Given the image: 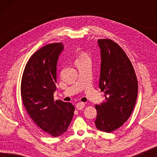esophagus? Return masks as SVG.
Segmentation results:
<instances>
[{
    "label": "esophagus",
    "mask_w": 157,
    "mask_h": 157,
    "mask_svg": "<svg viewBox=\"0 0 157 157\" xmlns=\"http://www.w3.org/2000/svg\"><path fill=\"white\" fill-rule=\"evenodd\" d=\"M84 106H85V104H83L82 102H79L76 105V109H78V110H82V109L84 108Z\"/></svg>",
    "instance_id": "34e87169"
}]
</instances>
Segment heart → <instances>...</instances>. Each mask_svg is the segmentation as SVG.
I'll use <instances>...</instances> for the list:
<instances>
[{"label":"heart","instance_id":"heart-1","mask_svg":"<svg viewBox=\"0 0 157 157\" xmlns=\"http://www.w3.org/2000/svg\"><path fill=\"white\" fill-rule=\"evenodd\" d=\"M86 57H88L87 55H86L85 53H81V54L80 56H79V57L78 58V59H77V60L83 59V58H86Z\"/></svg>","mask_w":157,"mask_h":157}]
</instances>
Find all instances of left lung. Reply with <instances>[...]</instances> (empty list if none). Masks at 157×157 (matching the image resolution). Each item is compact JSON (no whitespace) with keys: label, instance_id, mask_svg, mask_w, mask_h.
<instances>
[{"label":"left lung","instance_id":"8db88e82","mask_svg":"<svg viewBox=\"0 0 157 157\" xmlns=\"http://www.w3.org/2000/svg\"><path fill=\"white\" fill-rule=\"evenodd\" d=\"M101 51L99 89L105 101L96 105L98 130L110 133L123 125L132 114L138 94V82L126 53L111 39L98 40Z\"/></svg>","mask_w":157,"mask_h":157}]
</instances>
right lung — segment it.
<instances>
[{
    "label": "right lung",
    "mask_w": 157,
    "mask_h": 157,
    "mask_svg": "<svg viewBox=\"0 0 157 157\" xmlns=\"http://www.w3.org/2000/svg\"><path fill=\"white\" fill-rule=\"evenodd\" d=\"M63 50L61 43L38 50L27 62L21 80V97L28 113L40 129L54 137L67 131L75 109L71 103L53 98L58 60Z\"/></svg>",
    "instance_id": "1"
}]
</instances>
